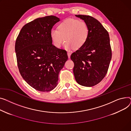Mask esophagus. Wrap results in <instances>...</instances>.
<instances>
[{"label":"esophagus","mask_w":131,"mask_h":131,"mask_svg":"<svg viewBox=\"0 0 131 131\" xmlns=\"http://www.w3.org/2000/svg\"><path fill=\"white\" fill-rule=\"evenodd\" d=\"M67 53H68V58H69V59L70 58V56H71V53L70 52H67Z\"/></svg>","instance_id":"obj_1"}]
</instances>
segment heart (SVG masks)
Listing matches in <instances>:
<instances>
[{
	"label": "heart",
	"mask_w": 131,
	"mask_h": 131,
	"mask_svg": "<svg viewBox=\"0 0 131 131\" xmlns=\"http://www.w3.org/2000/svg\"><path fill=\"white\" fill-rule=\"evenodd\" d=\"M58 29H52L50 36L53 44L59 48L64 41L67 49H79L86 43L89 35V28L86 23L74 19H68L60 23Z\"/></svg>",
	"instance_id": "1"
}]
</instances>
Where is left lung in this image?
Returning <instances> with one entry per match:
<instances>
[{"label":"left lung","instance_id":"8db88e82","mask_svg":"<svg viewBox=\"0 0 131 131\" xmlns=\"http://www.w3.org/2000/svg\"><path fill=\"white\" fill-rule=\"evenodd\" d=\"M89 28V35L83 47L72 53L73 72L77 83L92 87L105 77L112 59V50L108 32L98 20L87 15H76Z\"/></svg>","mask_w":131,"mask_h":131}]
</instances>
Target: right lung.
Instances as JSON below:
<instances>
[{
	"label": "right lung",
	"mask_w": 131,
	"mask_h": 131,
	"mask_svg": "<svg viewBox=\"0 0 131 131\" xmlns=\"http://www.w3.org/2000/svg\"><path fill=\"white\" fill-rule=\"evenodd\" d=\"M60 18H38L22 27L15 43L19 72L29 86L50 91L58 84V75L68 59L66 50L52 44L50 32Z\"/></svg>",
	"instance_id": "right-lung-1"
}]
</instances>
